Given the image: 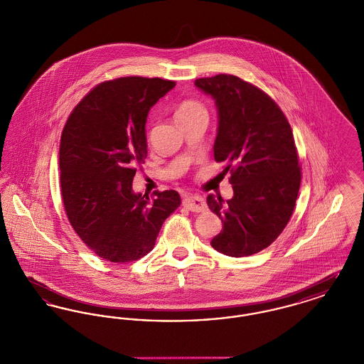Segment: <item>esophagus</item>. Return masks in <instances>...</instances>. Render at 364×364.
Here are the masks:
<instances>
[{"label": "esophagus", "mask_w": 364, "mask_h": 364, "mask_svg": "<svg viewBox=\"0 0 364 364\" xmlns=\"http://www.w3.org/2000/svg\"><path fill=\"white\" fill-rule=\"evenodd\" d=\"M183 205L195 213H202V211L208 210V205H206L205 199L200 196H188L183 200Z\"/></svg>", "instance_id": "obj_1"}]
</instances>
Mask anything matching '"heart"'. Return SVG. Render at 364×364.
<instances>
[{
	"label": "heart",
	"instance_id": "b5f03b06",
	"mask_svg": "<svg viewBox=\"0 0 364 364\" xmlns=\"http://www.w3.org/2000/svg\"><path fill=\"white\" fill-rule=\"evenodd\" d=\"M199 110H205L203 106L195 101H184L183 104L178 106L177 112H176V117H180V116H187L191 113H195V112H199Z\"/></svg>",
	"mask_w": 364,
	"mask_h": 364
}]
</instances>
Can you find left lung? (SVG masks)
<instances>
[{"label":"left lung","mask_w":364,"mask_h":364,"mask_svg":"<svg viewBox=\"0 0 364 364\" xmlns=\"http://www.w3.org/2000/svg\"><path fill=\"white\" fill-rule=\"evenodd\" d=\"M195 86L215 101L214 159L225 161L233 187L226 203L208 196L224 224L211 247L233 258L254 255L277 239L294 213L301 172L292 128L266 92L237 76L200 77Z\"/></svg>","instance_id":"left-lung-1"}]
</instances>
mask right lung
<instances>
[{"label":"right lung","mask_w":364,"mask_h":364,"mask_svg":"<svg viewBox=\"0 0 364 364\" xmlns=\"http://www.w3.org/2000/svg\"><path fill=\"white\" fill-rule=\"evenodd\" d=\"M176 83L125 76L94 87L72 110L60 143V184L70 225L98 257L143 258L165 220L180 206L173 190L135 193L136 166L147 156L146 120Z\"/></svg>","instance_id":"add662e5"}]
</instances>
